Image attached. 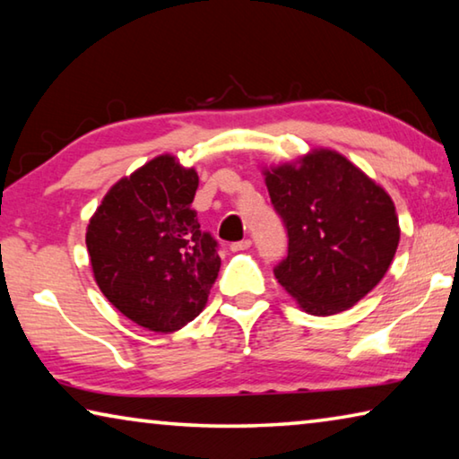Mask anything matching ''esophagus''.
<instances>
[{
	"instance_id": "34e87169",
	"label": "esophagus",
	"mask_w": 459,
	"mask_h": 459,
	"mask_svg": "<svg viewBox=\"0 0 459 459\" xmlns=\"http://www.w3.org/2000/svg\"><path fill=\"white\" fill-rule=\"evenodd\" d=\"M248 247H251V238H245V240H238V243H232L230 245V251L232 253H240V251H247Z\"/></svg>"
}]
</instances>
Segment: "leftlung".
I'll list each match as a JSON object with an SVG mask.
<instances>
[{
    "instance_id": "1",
    "label": "left lung",
    "mask_w": 459,
    "mask_h": 459,
    "mask_svg": "<svg viewBox=\"0 0 459 459\" xmlns=\"http://www.w3.org/2000/svg\"><path fill=\"white\" fill-rule=\"evenodd\" d=\"M261 172L290 237L287 257L273 271L277 281L312 316L359 304L386 275L399 247L388 192L330 147Z\"/></svg>"
}]
</instances>
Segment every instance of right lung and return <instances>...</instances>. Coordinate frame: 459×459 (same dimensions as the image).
I'll return each instance as SVG.
<instances>
[{"label": "right lung", "instance_id": "add662e5", "mask_svg": "<svg viewBox=\"0 0 459 459\" xmlns=\"http://www.w3.org/2000/svg\"><path fill=\"white\" fill-rule=\"evenodd\" d=\"M198 174L161 153L115 182L87 227L99 290L145 330H182L206 307L221 269L216 240L200 230Z\"/></svg>", "mask_w": 459, "mask_h": 459}]
</instances>
